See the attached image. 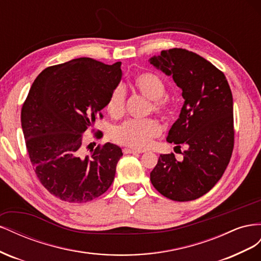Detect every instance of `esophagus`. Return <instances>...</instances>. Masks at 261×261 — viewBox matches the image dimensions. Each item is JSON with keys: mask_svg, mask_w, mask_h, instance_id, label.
<instances>
[{"mask_svg": "<svg viewBox=\"0 0 261 261\" xmlns=\"http://www.w3.org/2000/svg\"><path fill=\"white\" fill-rule=\"evenodd\" d=\"M123 152L124 153H143V151H140V150H135L130 148H124Z\"/></svg>", "mask_w": 261, "mask_h": 261, "instance_id": "1", "label": "esophagus"}]
</instances>
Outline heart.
<instances>
[{
  "mask_svg": "<svg viewBox=\"0 0 261 261\" xmlns=\"http://www.w3.org/2000/svg\"><path fill=\"white\" fill-rule=\"evenodd\" d=\"M133 88L141 96L151 100L150 109L156 114L167 116L170 112V102L164 97L167 88L159 76L153 73H141L133 80ZM126 91L124 87L118 85L110 93L107 100L106 110L112 118H120L125 112ZM161 125L154 118L144 120H128L116 126L112 130V139L117 144L143 150L148 148L152 139L161 134Z\"/></svg>",
  "mask_w": 261,
  "mask_h": 261,
  "instance_id": "obj_1",
  "label": "heart"
}]
</instances>
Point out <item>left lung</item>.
<instances>
[{"label":"left lung","instance_id":"1","mask_svg":"<svg viewBox=\"0 0 261 261\" xmlns=\"http://www.w3.org/2000/svg\"><path fill=\"white\" fill-rule=\"evenodd\" d=\"M172 76L184 105L167 141L187 146L184 159L160 154L150 173L153 187L175 201L195 200L222 177L234 147L233 97L224 74L200 55L185 49L161 51L149 60Z\"/></svg>","mask_w":261,"mask_h":261}]
</instances>
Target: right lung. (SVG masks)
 <instances>
[{
	"instance_id": "add662e5",
	"label": "right lung",
	"mask_w": 261,
	"mask_h": 261,
	"mask_svg": "<svg viewBox=\"0 0 261 261\" xmlns=\"http://www.w3.org/2000/svg\"><path fill=\"white\" fill-rule=\"evenodd\" d=\"M121 62L107 65L80 58L46 67L21 108V127L31 164L49 193L68 202H87L114 180L122 149L107 143L83 154V136L102 118L110 93L122 78ZM97 138L102 137L99 130Z\"/></svg>"
}]
</instances>
